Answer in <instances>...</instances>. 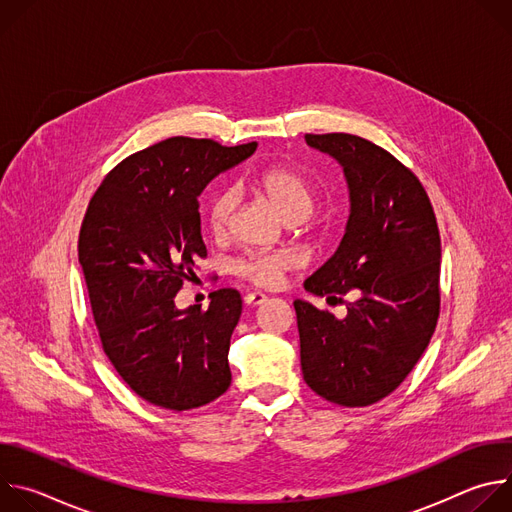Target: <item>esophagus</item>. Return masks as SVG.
I'll return each instance as SVG.
<instances>
[{
	"label": "esophagus",
	"mask_w": 512,
	"mask_h": 512,
	"mask_svg": "<svg viewBox=\"0 0 512 512\" xmlns=\"http://www.w3.org/2000/svg\"><path fill=\"white\" fill-rule=\"evenodd\" d=\"M265 300H267V296L261 294V291H249V294H245V304L251 308L261 306Z\"/></svg>",
	"instance_id": "obj_1"
}]
</instances>
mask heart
Returning <instances> with one entry per match:
<instances>
[{
	"label": "heart",
	"instance_id": "b5f03b06",
	"mask_svg": "<svg viewBox=\"0 0 512 512\" xmlns=\"http://www.w3.org/2000/svg\"><path fill=\"white\" fill-rule=\"evenodd\" d=\"M243 184L263 196L285 223H304L316 206V194L308 178L291 168L273 166L243 178ZM235 198L229 190L216 192L206 206V221L214 235L225 233ZM294 265L287 253H251L233 265V271L261 287H275Z\"/></svg>",
	"mask_w": 512,
	"mask_h": 512
}]
</instances>
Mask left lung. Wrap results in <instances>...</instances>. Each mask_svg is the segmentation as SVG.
I'll use <instances>...</instances> for the list:
<instances>
[{"label":"left lung","instance_id":"left-lung-1","mask_svg":"<svg viewBox=\"0 0 512 512\" xmlns=\"http://www.w3.org/2000/svg\"><path fill=\"white\" fill-rule=\"evenodd\" d=\"M342 168L348 221L334 255L304 289L346 294L336 318L296 300L304 381L330 403L367 407L393 393L425 352L440 316L442 241L421 182L389 152L350 133L306 135Z\"/></svg>","mask_w":512,"mask_h":512}]
</instances>
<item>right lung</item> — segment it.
<instances>
[{"label": "right lung", "instance_id": "add662e5", "mask_svg": "<svg viewBox=\"0 0 512 512\" xmlns=\"http://www.w3.org/2000/svg\"><path fill=\"white\" fill-rule=\"evenodd\" d=\"M255 150V141L225 148L212 139L170 137L123 160L89 202L79 263L103 350L152 405L196 409L231 385L241 294L216 289L208 310H180L174 298L206 257L198 196Z\"/></svg>", "mask_w": 512, "mask_h": 512}]
</instances>
